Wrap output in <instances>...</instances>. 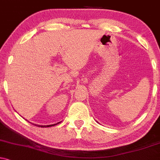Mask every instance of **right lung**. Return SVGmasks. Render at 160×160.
Here are the masks:
<instances>
[{
	"instance_id": "obj_1",
	"label": "right lung",
	"mask_w": 160,
	"mask_h": 160,
	"mask_svg": "<svg viewBox=\"0 0 160 160\" xmlns=\"http://www.w3.org/2000/svg\"><path fill=\"white\" fill-rule=\"evenodd\" d=\"M56 124H57V123H56ZM56 124H52V125H47V126H42V125H37L35 124V126H38V127H41V128H49V127L51 126H55Z\"/></svg>"
}]
</instances>
